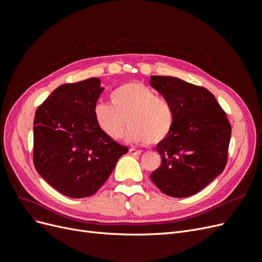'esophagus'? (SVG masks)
I'll return each instance as SVG.
<instances>
[{"label":"esophagus","instance_id":"esophagus-1","mask_svg":"<svg viewBox=\"0 0 262 262\" xmlns=\"http://www.w3.org/2000/svg\"><path fill=\"white\" fill-rule=\"evenodd\" d=\"M129 152L131 155H140L142 153L141 149H136V148H130Z\"/></svg>","mask_w":262,"mask_h":262}]
</instances>
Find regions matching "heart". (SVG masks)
Listing matches in <instances>:
<instances>
[{
    "label": "heart",
    "mask_w": 262,
    "mask_h": 262,
    "mask_svg": "<svg viewBox=\"0 0 262 262\" xmlns=\"http://www.w3.org/2000/svg\"><path fill=\"white\" fill-rule=\"evenodd\" d=\"M110 100L112 104L98 102L94 108L95 120L109 138L122 139L128 123V139L133 143L157 144L170 133L175 121L170 101L148 86L123 84L110 94Z\"/></svg>",
    "instance_id": "heart-1"
}]
</instances>
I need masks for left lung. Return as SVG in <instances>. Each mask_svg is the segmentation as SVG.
I'll list each match as a JSON object with an SVG mask.
<instances>
[{"mask_svg": "<svg viewBox=\"0 0 262 262\" xmlns=\"http://www.w3.org/2000/svg\"><path fill=\"white\" fill-rule=\"evenodd\" d=\"M149 84L170 101L175 113L170 133L156 146L162 164L150 179L167 195H193L223 172L231 123L204 87L172 76L152 75Z\"/></svg>", "mask_w": 262, "mask_h": 262, "instance_id": "obj_1", "label": "left lung"}]
</instances>
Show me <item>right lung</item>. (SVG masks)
Segmentation results:
<instances>
[{
	"mask_svg": "<svg viewBox=\"0 0 262 262\" xmlns=\"http://www.w3.org/2000/svg\"><path fill=\"white\" fill-rule=\"evenodd\" d=\"M104 87L97 77L63 84L38 107L34 120V165L57 191L93 195L129 148L101 131L94 108Z\"/></svg>",
	"mask_w": 262,
	"mask_h": 262,
	"instance_id": "obj_1",
	"label": "right lung"
}]
</instances>
